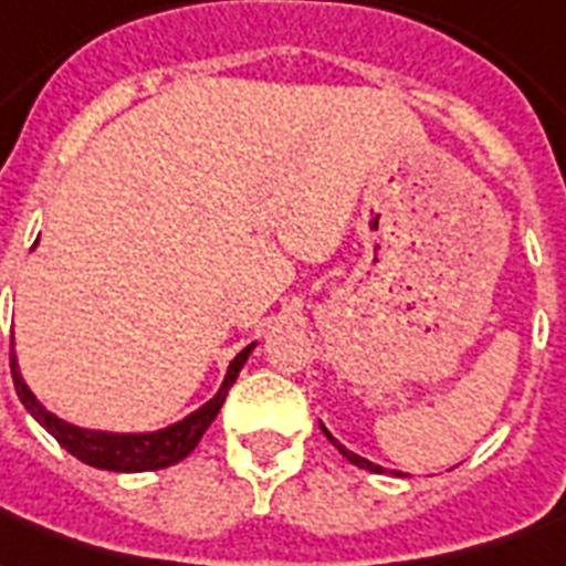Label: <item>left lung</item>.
Segmentation results:
<instances>
[{"label":"left lung","mask_w":566,"mask_h":566,"mask_svg":"<svg viewBox=\"0 0 566 566\" xmlns=\"http://www.w3.org/2000/svg\"><path fill=\"white\" fill-rule=\"evenodd\" d=\"M319 429H323V434H326V438H328V440H332V443H335V447H337V452H340V455H344V458H346V461H353V464H355V467H361V470H370V473H381V470H385V467H378V464H373V461H367V458H361V455H355L353 449H346V447H344V443H340V440H337V438H332V431H328V429H326V426H323V422H319ZM399 475H402V473H399Z\"/></svg>","instance_id":"8db88e82"}]
</instances>
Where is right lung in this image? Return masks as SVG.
<instances>
[{
	"label": "right lung",
	"instance_id": "right-lung-1",
	"mask_svg": "<svg viewBox=\"0 0 566 566\" xmlns=\"http://www.w3.org/2000/svg\"><path fill=\"white\" fill-rule=\"evenodd\" d=\"M38 247V243H34ZM255 344H249L247 349H240L234 358H231L226 378H222L220 390L208 399L205 405H199L193 413H188L185 420L170 422L164 429L155 431H102V429H82V426H73V422L61 420L57 413H52L46 405L40 402L38 396L31 394V387L25 385V378L20 373V364H17V353H13L11 340V376L13 387H17V396L20 402L25 405V411L34 417V420L43 426V429L52 434V438L61 443V447L75 455L78 461H84L87 467H96V470H111V473H146V470H164V467L179 464L181 458H188L196 449V443L202 440L205 429L217 420L226 396H229V387L234 385V378L240 376L243 364L252 355Z\"/></svg>",
	"mask_w": 566,
	"mask_h": 566
}]
</instances>
